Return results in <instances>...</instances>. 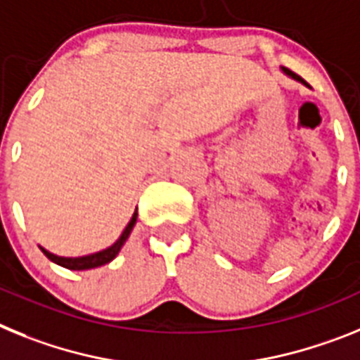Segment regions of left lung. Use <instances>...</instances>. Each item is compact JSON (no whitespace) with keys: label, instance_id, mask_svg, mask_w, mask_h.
<instances>
[{"label":"left lung","instance_id":"8db88e82","mask_svg":"<svg viewBox=\"0 0 360 360\" xmlns=\"http://www.w3.org/2000/svg\"><path fill=\"white\" fill-rule=\"evenodd\" d=\"M283 70H284V72H286V74H288V76H292V77H293V79H297V81H301V83H304V85H306V86H310V85H308V83H306V81H304V79H302V77H301V76H297V74H293V72H292V70H288V68H283Z\"/></svg>","mask_w":360,"mask_h":360}]
</instances>
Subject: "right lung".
Instances as JSON below:
<instances>
[{
  "label": "right lung",
  "instance_id": "1",
  "mask_svg": "<svg viewBox=\"0 0 360 360\" xmlns=\"http://www.w3.org/2000/svg\"><path fill=\"white\" fill-rule=\"evenodd\" d=\"M136 221H137V214H134L132 219H130V223L127 224V228H124L123 233H121L120 239L115 240L110 248L103 250V252H98V254L86 255V257L72 259V257H58V255L50 254V252H46V250H43V248H41V252L50 259V261L56 262V264H59V266L68 268V270H90V268L103 266V264L110 262L115 255L120 254L121 246L124 245V240L128 239V236H130V232H132V228H134V224H136Z\"/></svg>",
  "mask_w": 360,
  "mask_h": 360
}]
</instances>
